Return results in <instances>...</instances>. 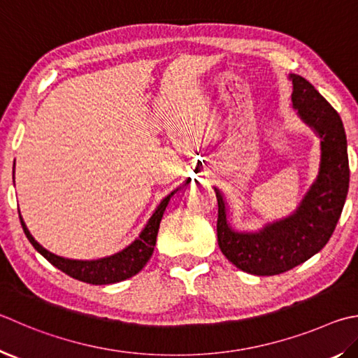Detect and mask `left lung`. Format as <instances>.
<instances>
[{
    "mask_svg": "<svg viewBox=\"0 0 358 358\" xmlns=\"http://www.w3.org/2000/svg\"><path fill=\"white\" fill-rule=\"evenodd\" d=\"M291 101L299 117L320 136V172L296 211L262 230L243 233L227 220V203L217 187V243L238 269L253 275H277L320 252L332 236L349 189L348 141L341 117L305 80L291 73Z\"/></svg>",
    "mask_w": 358,
    "mask_h": 358,
    "instance_id": "1",
    "label": "left lung"
}]
</instances>
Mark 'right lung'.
<instances>
[{"label":"right lung","instance_id":"right-lung-1","mask_svg":"<svg viewBox=\"0 0 358 358\" xmlns=\"http://www.w3.org/2000/svg\"><path fill=\"white\" fill-rule=\"evenodd\" d=\"M175 192L177 191L171 192L167 197L162 199L157 210L152 214V217L148 219L144 230L141 231L138 239H134L128 247L114 253L111 257L90 259V262H87V259L86 262H83V259H69L48 252L45 247H42L34 238H32L29 230L26 229V224L23 222L22 216L20 222L24 235L29 239L32 247H34L43 258H47L55 268L61 269L62 272H66L67 275L73 277L80 282H86L90 285H111L127 280V278L136 275L147 264L148 259H150L155 244H157V236L162 214H164L169 200H171Z\"/></svg>","mask_w":358,"mask_h":358}]
</instances>
